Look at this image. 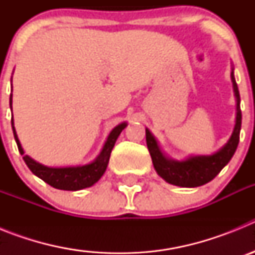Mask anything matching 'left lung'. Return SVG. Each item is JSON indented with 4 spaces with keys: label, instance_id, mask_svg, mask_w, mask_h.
<instances>
[{
    "label": "left lung",
    "instance_id": "1",
    "mask_svg": "<svg viewBox=\"0 0 255 255\" xmlns=\"http://www.w3.org/2000/svg\"><path fill=\"white\" fill-rule=\"evenodd\" d=\"M231 82H233L234 96L236 100V117L233 134L224 147L217 152L207 155H190L188 158L177 161L172 159L162 152L158 141L154 135L145 129L147 147L152 157L155 172L167 181L168 184L182 188H197L202 186L217 176L220 171L233 158L234 153L239 144L240 129H242V110H240V94L236 84L234 69L231 70Z\"/></svg>",
    "mask_w": 255,
    "mask_h": 255
}]
</instances>
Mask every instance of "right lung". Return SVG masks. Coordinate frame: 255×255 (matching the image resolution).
Masks as SVG:
<instances>
[{"mask_svg":"<svg viewBox=\"0 0 255 255\" xmlns=\"http://www.w3.org/2000/svg\"><path fill=\"white\" fill-rule=\"evenodd\" d=\"M10 108H12V94H10ZM11 125H12L13 136L16 140L19 152L24 155V149L20 144L16 130L13 126V116L11 119ZM126 126H128V123H121L115 126L111 132L108 134L107 140L103 144V148L100 154L97 155V158L92 161L91 163L80 164V166H66V167H48V166H44V164L34 161L29 155H24L22 159L25 161L29 170L34 173L35 176L47 182L48 185L60 189V190H82V189L94 185L103 176V173L107 168L108 161H110L112 148H114L119 135L121 134V131L125 129Z\"/></svg>","mask_w":255,"mask_h":255,"instance_id":"add662e5","label":"right lung"}]
</instances>
